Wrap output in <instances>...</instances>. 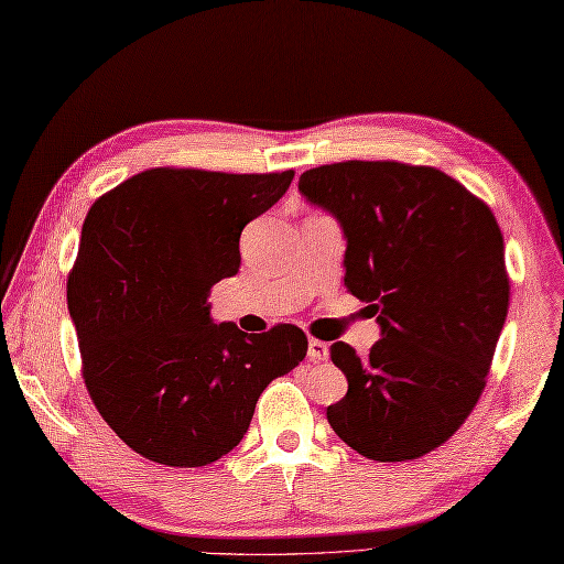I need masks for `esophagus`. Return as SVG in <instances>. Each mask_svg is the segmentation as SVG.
Returning <instances> with one entry per match:
<instances>
[{"label": "esophagus", "instance_id": "obj_1", "mask_svg": "<svg viewBox=\"0 0 564 564\" xmlns=\"http://www.w3.org/2000/svg\"><path fill=\"white\" fill-rule=\"evenodd\" d=\"M308 360L314 362H321V360H328V343L318 340V338H308Z\"/></svg>", "mask_w": 564, "mask_h": 564}]
</instances>
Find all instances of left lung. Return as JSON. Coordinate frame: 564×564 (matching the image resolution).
Wrapping results in <instances>:
<instances>
[{
  "mask_svg": "<svg viewBox=\"0 0 564 564\" xmlns=\"http://www.w3.org/2000/svg\"><path fill=\"white\" fill-rule=\"evenodd\" d=\"M299 192L340 221L346 286L382 326L367 358L330 346L348 377L330 429L362 457L419 459L485 392L511 290L497 218L445 172L397 160L306 170Z\"/></svg>",
  "mask_w": 564,
  "mask_h": 564,
  "instance_id": "left-lung-1",
  "label": "left lung"
}]
</instances>
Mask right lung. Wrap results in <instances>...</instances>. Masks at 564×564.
Segmentation results:
<instances>
[{
  "label": "right lung",
  "instance_id": "right-lung-1",
  "mask_svg": "<svg viewBox=\"0 0 564 564\" xmlns=\"http://www.w3.org/2000/svg\"><path fill=\"white\" fill-rule=\"evenodd\" d=\"M292 177L153 167L91 204L67 274L83 379L109 429L151 463L204 467L231 453L262 389L306 358L302 328L248 336L214 324L206 304L240 268V231Z\"/></svg>",
  "mask_w": 564,
  "mask_h": 564
}]
</instances>
